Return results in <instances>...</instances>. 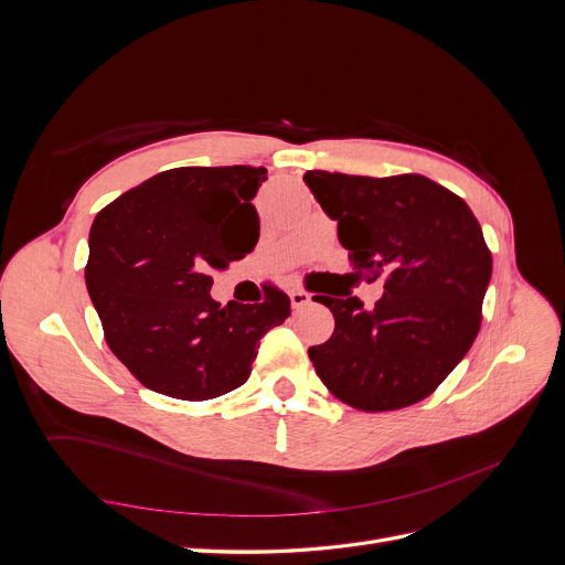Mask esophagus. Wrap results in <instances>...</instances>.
Returning <instances> with one entry per match:
<instances>
[{
	"label": "esophagus",
	"instance_id": "esophagus-1",
	"mask_svg": "<svg viewBox=\"0 0 565 565\" xmlns=\"http://www.w3.org/2000/svg\"><path fill=\"white\" fill-rule=\"evenodd\" d=\"M311 301V295L303 292V289H292L289 292V303H292V309H301V306H306Z\"/></svg>",
	"mask_w": 565,
	"mask_h": 565
}]
</instances>
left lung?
Returning <instances> with one entry per match:
<instances>
[{
    "instance_id": "obj_1",
    "label": "left lung",
    "mask_w": 565,
    "mask_h": 565,
    "mask_svg": "<svg viewBox=\"0 0 565 565\" xmlns=\"http://www.w3.org/2000/svg\"><path fill=\"white\" fill-rule=\"evenodd\" d=\"M337 221L353 268L382 299L316 295L334 332L309 358L339 401L365 413L407 407L448 377L481 330L492 256L469 204L419 174L386 179L339 172L303 174Z\"/></svg>"
}]
</instances>
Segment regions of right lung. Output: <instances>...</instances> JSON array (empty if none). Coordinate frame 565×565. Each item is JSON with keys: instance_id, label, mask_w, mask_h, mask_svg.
Segmentation results:
<instances>
[{"instance_id": "add662e5", "label": "right lung", "mask_w": 565, "mask_h": 565, "mask_svg": "<svg viewBox=\"0 0 565 565\" xmlns=\"http://www.w3.org/2000/svg\"><path fill=\"white\" fill-rule=\"evenodd\" d=\"M264 167L167 169L100 210L84 268L110 351L150 391L210 401L243 386L259 339L289 316V297L212 299V276L259 241L254 195Z\"/></svg>"}]
</instances>
